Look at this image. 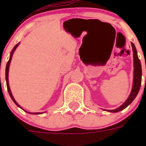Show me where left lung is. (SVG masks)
Returning a JSON list of instances; mask_svg holds the SVG:
<instances>
[{"mask_svg":"<svg viewBox=\"0 0 146 146\" xmlns=\"http://www.w3.org/2000/svg\"><path fill=\"white\" fill-rule=\"evenodd\" d=\"M131 46H132V50H133V58H134V81H133V86H132V89H131V94L129 96L128 99H126V102L123 103L121 106L119 108H116L115 110H108V111L110 112V113H117L119 112L122 110L125 109L127 106H129L135 97L137 96V94L139 92V90L140 88V86H141V81H142V68H141V64H140V60L138 58L137 56V50L135 48V46L133 43H131Z\"/></svg>","mask_w":146,"mask_h":146,"instance_id":"1","label":"left lung"}]
</instances>
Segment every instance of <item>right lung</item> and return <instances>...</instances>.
I'll return each instance as SVG.
<instances>
[{"mask_svg": "<svg viewBox=\"0 0 146 146\" xmlns=\"http://www.w3.org/2000/svg\"><path fill=\"white\" fill-rule=\"evenodd\" d=\"M19 44L18 43L17 44H16L15 46V47L13 48L12 51H11V55H10V58H9V61H8L7 64H6V86H7V89H8V91H9V94L10 96H11V99L13 100V102L15 103V104L17 105L18 107H20V108H22L19 105V104H17V102L16 101H15V99H14V97H13L12 94H11V90H10V88H9V65H10V63H11V58H12V55H13V53H14V52H15V50H16L17 47H18V45H19ZM23 109V108H22ZM27 112V111H25ZM28 113V112H27ZM31 113V114H41V113Z\"/></svg>", "mask_w": 146, "mask_h": 146, "instance_id": "1", "label": "right lung"}]
</instances>
